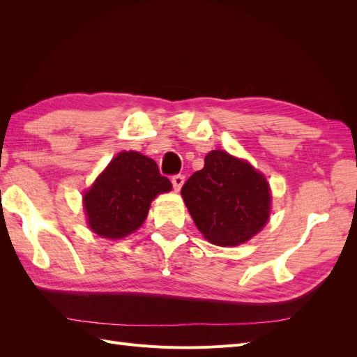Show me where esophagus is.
Listing matches in <instances>:
<instances>
[{
	"mask_svg": "<svg viewBox=\"0 0 357 357\" xmlns=\"http://www.w3.org/2000/svg\"><path fill=\"white\" fill-rule=\"evenodd\" d=\"M171 183H172V188H174V190L178 192L181 189V186H183V183H185V176H183V174L172 176Z\"/></svg>",
	"mask_w": 357,
	"mask_h": 357,
	"instance_id": "obj_1",
	"label": "esophagus"
}]
</instances>
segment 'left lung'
Returning <instances> with one entry per match:
<instances>
[{
	"label": "left lung",
	"mask_w": 357,
	"mask_h": 357,
	"mask_svg": "<svg viewBox=\"0 0 357 357\" xmlns=\"http://www.w3.org/2000/svg\"><path fill=\"white\" fill-rule=\"evenodd\" d=\"M181 197L205 238L215 245H238L264 228L271 195L265 177L223 150L205 156Z\"/></svg>",
	"instance_id": "1"
}]
</instances>
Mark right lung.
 <instances>
[{
	"label": "right lung",
	"instance_id": "obj_1",
	"mask_svg": "<svg viewBox=\"0 0 357 357\" xmlns=\"http://www.w3.org/2000/svg\"><path fill=\"white\" fill-rule=\"evenodd\" d=\"M171 188L153 159L119 153L83 197L91 229L104 238H123L143 225L158 193Z\"/></svg>",
	"mask_w": 357,
	"mask_h": 357
}]
</instances>
